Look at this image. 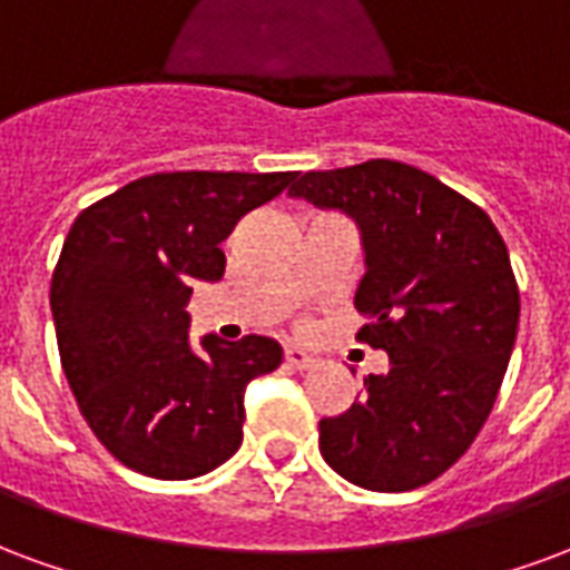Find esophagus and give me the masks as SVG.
Here are the masks:
<instances>
[{
    "label": "esophagus",
    "mask_w": 570,
    "mask_h": 570,
    "mask_svg": "<svg viewBox=\"0 0 570 570\" xmlns=\"http://www.w3.org/2000/svg\"><path fill=\"white\" fill-rule=\"evenodd\" d=\"M285 361H288L294 371H309V367H313V364H315L313 355H309V352H303L301 346H288V348H285Z\"/></svg>",
    "instance_id": "esophagus-1"
}]
</instances>
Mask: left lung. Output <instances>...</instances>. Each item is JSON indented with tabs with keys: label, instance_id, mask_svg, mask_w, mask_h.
Wrapping results in <instances>:
<instances>
[{
	"label": "left lung",
	"instance_id": "obj_1",
	"mask_svg": "<svg viewBox=\"0 0 570 570\" xmlns=\"http://www.w3.org/2000/svg\"><path fill=\"white\" fill-rule=\"evenodd\" d=\"M288 194L355 218L367 267L355 309L371 318L358 340L389 355L343 416L318 422V450L371 492L438 480L492 413L517 343L504 239L476 203L397 160L303 173Z\"/></svg>",
	"mask_w": 570,
	"mask_h": 570
}]
</instances>
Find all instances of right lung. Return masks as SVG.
I'll use <instances>...</instances> for the list:
<instances>
[{
	"mask_svg": "<svg viewBox=\"0 0 570 570\" xmlns=\"http://www.w3.org/2000/svg\"><path fill=\"white\" fill-rule=\"evenodd\" d=\"M297 173H157L75 218L51 279L60 364L106 450L154 480H194L243 443L245 385L276 371L282 346L248 334L188 340L190 285L224 276L245 212Z\"/></svg>",
	"mask_w": 570,
	"mask_h": 570,
	"instance_id": "obj_1",
	"label": "right lung"
}]
</instances>
